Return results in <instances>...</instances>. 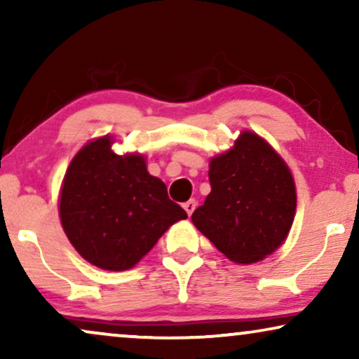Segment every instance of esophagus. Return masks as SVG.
Here are the masks:
<instances>
[{
  "instance_id": "esophagus-1",
  "label": "esophagus",
  "mask_w": 359,
  "mask_h": 359,
  "mask_svg": "<svg viewBox=\"0 0 359 359\" xmlns=\"http://www.w3.org/2000/svg\"><path fill=\"white\" fill-rule=\"evenodd\" d=\"M183 208H184L186 212H188V215H191V214L194 212V209H196V201L194 199H189L188 203H184Z\"/></svg>"
}]
</instances>
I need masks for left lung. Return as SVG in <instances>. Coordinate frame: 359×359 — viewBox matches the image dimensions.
<instances>
[{
    "label": "left lung",
    "mask_w": 359,
    "mask_h": 359,
    "mask_svg": "<svg viewBox=\"0 0 359 359\" xmlns=\"http://www.w3.org/2000/svg\"><path fill=\"white\" fill-rule=\"evenodd\" d=\"M210 193L191 219L233 263H257L286 240L296 214L291 170L271 145L245 130L209 163Z\"/></svg>",
    "instance_id": "obj_1"
}]
</instances>
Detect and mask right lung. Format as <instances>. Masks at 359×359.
<instances>
[{"mask_svg":"<svg viewBox=\"0 0 359 359\" xmlns=\"http://www.w3.org/2000/svg\"><path fill=\"white\" fill-rule=\"evenodd\" d=\"M111 137L86 144L68 166L60 220L86 262L109 271L135 266L170 225L188 217L142 155H117Z\"/></svg>","mask_w":359,"mask_h":359,"instance_id":"right-lung-1","label":"right lung"}]
</instances>
